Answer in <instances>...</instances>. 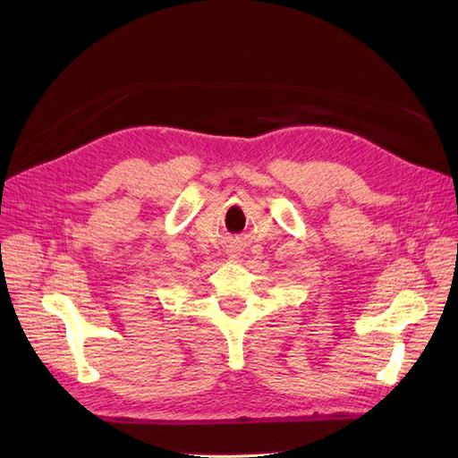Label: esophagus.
<instances>
[{
  "label": "esophagus",
  "mask_w": 458,
  "mask_h": 458,
  "mask_svg": "<svg viewBox=\"0 0 458 458\" xmlns=\"http://www.w3.org/2000/svg\"><path fill=\"white\" fill-rule=\"evenodd\" d=\"M231 254H233V258H239V256H241V252H239V250H233Z\"/></svg>",
  "instance_id": "obj_1"
}]
</instances>
